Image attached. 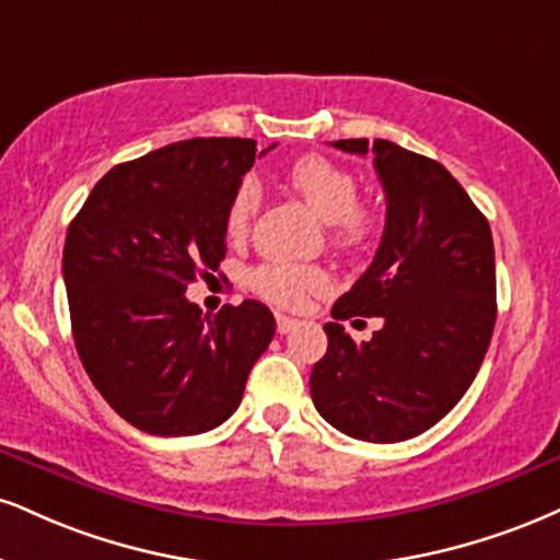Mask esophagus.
I'll return each mask as SVG.
<instances>
[{"instance_id":"obj_1","label":"esophagus","mask_w":560,"mask_h":560,"mask_svg":"<svg viewBox=\"0 0 560 560\" xmlns=\"http://www.w3.org/2000/svg\"><path fill=\"white\" fill-rule=\"evenodd\" d=\"M300 326L298 318H289V315H276V331L289 334Z\"/></svg>"}]
</instances>
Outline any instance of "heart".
Segmentation results:
<instances>
[{
    "label": "heart",
    "mask_w": 560,
    "mask_h": 560,
    "mask_svg": "<svg viewBox=\"0 0 560 560\" xmlns=\"http://www.w3.org/2000/svg\"><path fill=\"white\" fill-rule=\"evenodd\" d=\"M287 182L323 224L331 226V242L341 250H362L375 240L381 215L375 206L357 200V179L345 166L323 156H302L287 170ZM260 206V187L242 179L226 206V234L242 240L250 232ZM250 287L262 300L279 307H300L310 292L326 287V273L300 262H262L250 276Z\"/></svg>",
    "instance_id": "b5f03b06"
}]
</instances>
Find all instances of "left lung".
Returning a JSON list of instances; mask_svg holds the SVG:
<instances>
[{
	"label": "left lung",
	"mask_w": 560,
	"mask_h": 560,
	"mask_svg": "<svg viewBox=\"0 0 560 560\" xmlns=\"http://www.w3.org/2000/svg\"><path fill=\"white\" fill-rule=\"evenodd\" d=\"M365 156L386 192L373 262L336 300L328 349L310 375L315 409L368 443H399L443 420L472 386L495 326V253L488 219L438 161L390 140H336ZM381 314L354 346L339 319Z\"/></svg>",
	"instance_id": "obj_1"
}]
</instances>
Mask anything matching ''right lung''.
Here are the masks:
<instances>
[{"label": "right lung", "instance_id": "1", "mask_svg": "<svg viewBox=\"0 0 560 560\" xmlns=\"http://www.w3.org/2000/svg\"><path fill=\"white\" fill-rule=\"evenodd\" d=\"M255 153L250 138H192L117 164L67 229L62 273L80 362L143 433L219 428L273 339L260 302L211 318L185 298L224 260L226 206Z\"/></svg>", "mask_w": 560, "mask_h": 560}]
</instances>
